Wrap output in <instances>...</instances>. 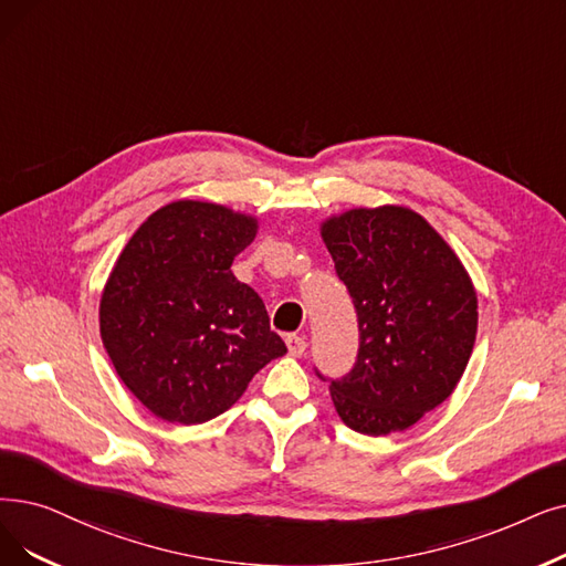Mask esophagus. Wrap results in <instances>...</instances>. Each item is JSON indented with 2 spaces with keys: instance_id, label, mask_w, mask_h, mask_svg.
I'll return each mask as SVG.
<instances>
[{
  "instance_id": "esophagus-1",
  "label": "esophagus",
  "mask_w": 566,
  "mask_h": 566,
  "mask_svg": "<svg viewBox=\"0 0 566 566\" xmlns=\"http://www.w3.org/2000/svg\"><path fill=\"white\" fill-rule=\"evenodd\" d=\"M286 347H289L291 356L301 358L305 354V349H307V342L301 335H286Z\"/></svg>"
}]
</instances>
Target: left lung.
Masks as SVG:
<instances>
[{"mask_svg": "<svg viewBox=\"0 0 566 566\" xmlns=\"http://www.w3.org/2000/svg\"><path fill=\"white\" fill-rule=\"evenodd\" d=\"M322 238L358 314L354 370L331 381L344 426L381 437L419 423L470 363L479 301L451 244L405 206L354 208Z\"/></svg>", "mask_w": 566, "mask_h": 566, "instance_id": "8db88e82", "label": "left lung"}]
</instances>
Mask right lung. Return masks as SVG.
Returning a JSON list of instances; mask_svg holds the SVG:
<instances>
[{
  "label": "right lung",
  "instance_id": "obj_1",
  "mask_svg": "<svg viewBox=\"0 0 566 566\" xmlns=\"http://www.w3.org/2000/svg\"><path fill=\"white\" fill-rule=\"evenodd\" d=\"M256 231L252 214L182 199L147 217L119 252L99 331L115 373L157 419H214L286 354L259 293L231 273Z\"/></svg>",
  "mask_w": 566,
  "mask_h": 566
}]
</instances>
